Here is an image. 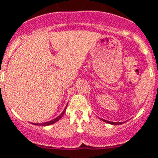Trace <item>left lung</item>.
<instances>
[{
	"mask_svg": "<svg viewBox=\"0 0 158 158\" xmlns=\"http://www.w3.org/2000/svg\"><path fill=\"white\" fill-rule=\"evenodd\" d=\"M103 120L104 122H106L108 123V124H111V125H121V124H122V122L117 123V122H111V121H108V120Z\"/></svg>",
	"mask_w": 158,
	"mask_h": 158,
	"instance_id": "left-lung-1",
	"label": "left lung"
}]
</instances>
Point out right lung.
I'll return each mask as SVG.
<instances>
[{
	"mask_svg": "<svg viewBox=\"0 0 158 158\" xmlns=\"http://www.w3.org/2000/svg\"><path fill=\"white\" fill-rule=\"evenodd\" d=\"M65 109H66V107L64 108V110H63V112L60 114V115H59V116H57L56 118H55V119H53L52 120H50V121H48V122H45V123H40V124H38V123H34L33 125H43V126H47V125H52V124H54V123H56V121H58V120L60 119V118L63 116V115H64V113L65 112Z\"/></svg>",
	"mask_w": 158,
	"mask_h": 158,
	"instance_id": "right-lung-1",
	"label": "right lung"
}]
</instances>
